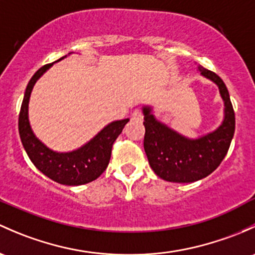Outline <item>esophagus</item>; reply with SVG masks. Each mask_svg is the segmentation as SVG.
<instances>
[{
  "label": "esophagus",
  "mask_w": 255,
  "mask_h": 255,
  "mask_svg": "<svg viewBox=\"0 0 255 255\" xmlns=\"http://www.w3.org/2000/svg\"><path fill=\"white\" fill-rule=\"evenodd\" d=\"M132 120L134 121H143V114H141L140 110H135L132 114Z\"/></svg>",
  "instance_id": "esophagus-1"
}]
</instances>
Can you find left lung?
Returning a JSON list of instances; mask_svg holds the SVG:
<instances>
[{"label": "left lung", "mask_w": 255, "mask_h": 255, "mask_svg": "<svg viewBox=\"0 0 255 255\" xmlns=\"http://www.w3.org/2000/svg\"><path fill=\"white\" fill-rule=\"evenodd\" d=\"M198 69L218 85L224 100V121L214 132L187 138L155 119L151 107H143L144 150L152 171L167 182L191 183L210 175L226 156L235 134V111L226 85L214 72L202 66Z\"/></svg>", "instance_id": "left-lung-1"}]
</instances>
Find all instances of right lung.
<instances>
[{"mask_svg":"<svg viewBox=\"0 0 255 255\" xmlns=\"http://www.w3.org/2000/svg\"><path fill=\"white\" fill-rule=\"evenodd\" d=\"M64 57L58 61L63 60ZM52 64H45L29 80L18 120L20 140L29 159L40 172L57 183L80 186L96 179L106 170L111 157L112 145L129 119L109 123L92 140L73 151L57 152L47 148L36 138L31 129L28 117V105L34 84Z\"/></svg>","mask_w":255,"mask_h":255,"instance_id":"add662e5","label":"right lung"}]
</instances>
